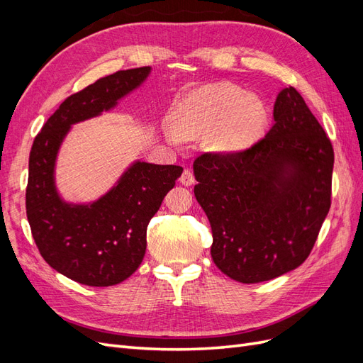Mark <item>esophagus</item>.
Returning <instances> with one entry per match:
<instances>
[{
	"label": "esophagus",
	"mask_w": 363,
	"mask_h": 363,
	"mask_svg": "<svg viewBox=\"0 0 363 363\" xmlns=\"http://www.w3.org/2000/svg\"><path fill=\"white\" fill-rule=\"evenodd\" d=\"M180 183L184 186H192L195 183V177H194V172L191 169H184L182 177H180Z\"/></svg>",
	"instance_id": "obj_1"
}]
</instances>
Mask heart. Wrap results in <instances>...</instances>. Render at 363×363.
Here are the masks:
<instances>
[{
    "instance_id": "b5f03b06",
    "label": "heart",
    "mask_w": 363,
    "mask_h": 363,
    "mask_svg": "<svg viewBox=\"0 0 363 363\" xmlns=\"http://www.w3.org/2000/svg\"><path fill=\"white\" fill-rule=\"evenodd\" d=\"M171 142L204 136L206 145L218 152L250 148L268 125V108L256 94H244L230 83H213L186 95L174 112Z\"/></svg>"
}]
</instances>
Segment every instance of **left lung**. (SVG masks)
Wrapping results in <instances>:
<instances>
[{"label": "left lung", "instance_id": "obj_1", "mask_svg": "<svg viewBox=\"0 0 363 363\" xmlns=\"http://www.w3.org/2000/svg\"><path fill=\"white\" fill-rule=\"evenodd\" d=\"M274 121L251 148L194 162V194L212 227V259L240 283L298 268L330 208L332 142L292 86L277 95Z\"/></svg>", "mask_w": 363, "mask_h": 363}]
</instances>
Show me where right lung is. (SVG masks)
<instances>
[{"label":"right lung","instance_id":"1","mask_svg":"<svg viewBox=\"0 0 363 363\" xmlns=\"http://www.w3.org/2000/svg\"><path fill=\"white\" fill-rule=\"evenodd\" d=\"M150 72V67L118 71L68 96L30 151L26 207L33 239L51 268L86 286H113L139 268L150 219L183 168L135 160L100 199L71 203L56 184L59 150L74 124L112 111Z\"/></svg>","mask_w":363,"mask_h":363}]
</instances>
